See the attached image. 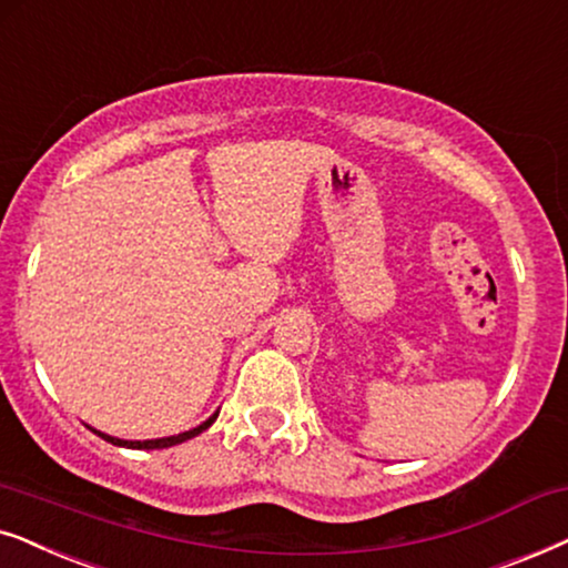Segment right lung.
<instances>
[{"mask_svg":"<svg viewBox=\"0 0 568 568\" xmlns=\"http://www.w3.org/2000/svg\"><path fill=\"white\" fill-rule=\"evenodd\" d=\"M217 418L215 415H210V418L205 423H200V426L192 428V430H184V434H176V436H163V438H148V442H124V438H113L109 434H101V430L93 428V434H98L101 438H105V442H111L113 447H126V449H165V447H176V444L181 442H189V438L200 436L202 430H207L210 426H213Z\"/></svg>","mask_w":568,"mask_h":568,"instance_id":"1","label":"right lung"}]
</instances>
